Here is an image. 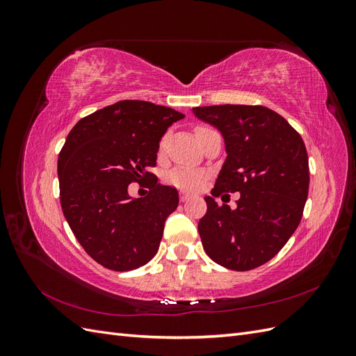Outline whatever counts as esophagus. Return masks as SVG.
<instances>
[{
    "label": "esophagus",
    "instance_id": "34e87169",
    "mask_svg": "<svg viewBox=\"0 0 356 356\" xmlns=\"http://www.w3.org/2000/svg\"><path fill=\"white\" fill-rule=\"evenodd\" d=\"M188 199H190V196L187 195V193H184V191L179 193V200H181V202H187Z\"/></svg>",
    "mask_w": 356,
    "mask_h": 356
}]
</instances>
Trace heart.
<instances>
[{
    "instance_id": "b5f03b06",
    "label": "heart",
    "mask_w": 356,
    "mask_h": 356,
    "mask_svg": "<svg viewBox=\"0 0 356 356\" xmlns=\"http://www.w3.org/2000/svg\"><path fill=\"white\" fill-rule=\"evenodd\" d=\"M204 131V127H199L197 132ZM165 139L161 141V145H163ZM204 179V174L199 169H191V168H175L172 169L169 174L166 175V181L170 186H175L182 190H196Z\"/></svg>"
}]
</instances>
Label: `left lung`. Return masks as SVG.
I'll return each mask as SVG.
<instances>
[{
	"mask_svg": "<svg viewBox=\"0 0 356 356\" xmlns=\"http://www.w3.org/2000/svg\"><path fill=\"white\" fill-rule=\"evenodd\" d=\"M193 113L218 129L227 153L211 195L241 193L236 210L204 197L202 245L220 266L251 270L272 260L298 227L309 193L305 143L282 115L261 105L196 106Z\"/></svg>",
	"mask_w": 356,
	"mask_h": 356,
	"instance_id": "1",
	"label": "left lung"
}]
</instances>
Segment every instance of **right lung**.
I'll list each match as a JSON object with an SVG mask.
<instances>
[{
    "instance_id": "add662e5",
    "label": "right lung",
    "mask_w": 356,
    "mask_h": 356,
    "mask_svg": "<svg viewBox=\"0 0 356 356\" xmlns=\"http://www.w3.org/2000/svg\"><path fill=\"white\" fill-rule=\"evenodd\" d=\"M181 118L169 106L120 101L81 118L59 159L60 207L75 238L96 263L134 270L156 255L165 221L178 207V191L157 184L159 143ZM152 178L149 195L132 200L131 181Z\"/></svg>"
}]
</instances>
